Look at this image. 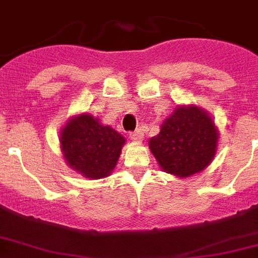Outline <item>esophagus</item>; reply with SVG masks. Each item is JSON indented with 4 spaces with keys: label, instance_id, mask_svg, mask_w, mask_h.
I'll use <instances>...</instances> for the list:
<instances>
[{
    "label": "esophagus",
    "instance_id": "esophagus-1",
    "mask_svg": "<svg viewBox=\"0 0 258 258\" xmlns=\"http://www.w3.org/2000/svg\"><path fill=\"white\" fill-rule=\"evenodd\" d=\"M131 138L133 139L134 142H142V141H143V138H145V134L142 133L141 129H138V131L131 133Z\"/></svg>",
    "mask_w": 258,
    "mask_h": 258
}]
</instances>
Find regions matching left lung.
Instances as JSON below:
<instances>
[{"instance_id": "1", "label": "left lung", "mask_w": 258, "mask_h": 258, "mask_svg": "<svg viewBox=\"0 0 258 258\" xmlns=\"http://www.w3.org/2000/svg\"><path fill=\"white\" fill-rule=\"evenodd\" d=\"M217 142L219 129L210 112L196 105H180L164 120L148 147L165 172L189 178L211 164Z\"/></svg>"}]
</instances>
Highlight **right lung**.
<instances>
[{
  "label": "right lung",
  "mask_w": 258,
  "mask_h": 258,
  "mask_svg": "<svg viewBox=\"0 0 258 258\" xmlns=\"http://www.w3.org/2000/svg\"><path fill=\"white\" fill-rule=\"evenodd\" d=\"M58 141L66 165L83 178L97 180L111 175L126 139L100 117L82 112L66 120Z\"/></svg>",
  "instance_id": "obj_1"
}]
</instances>
